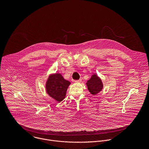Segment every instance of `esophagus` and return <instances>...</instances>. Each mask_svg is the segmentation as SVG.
I'll use <instances>...</instances> for the list:
<instances>
[{"label":"esophagus","instance_id":"1","mask_svg":"<svg viewBox=\"0 0 149 149\" xmlns=\"http://www.w3.org/2000/svg\"><path fill=\"white\" fill-rule=\"evenodd\" d=\"M74 82H75L76 83H80L81 82V79H80V80H76V81H74Z\"/></svg>","mask_w":149,"mask_h":149}]
</instances>
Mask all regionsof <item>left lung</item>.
<instances>
[{"instance_id": "8db88e82", "label": "left lung", "mask_w": 149, "mask_h": 149, "mask_svg": "<svg viewBox=\"0 0 149 149\" xmlns=\"http://www.w3.org/2000/svg\"><path fill=\"white\" fill-rule=\"evenodd\" d=\"M89 92L93 95H96L102 91L103 84L101 79L96 74H93L90 79L86 83Z\"/></svg>"}]
</instances>
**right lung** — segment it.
<instances>
[{
  "label": "right lung",
  "mask_w": 149,
  "mask_h": 149,
  "mask_svg": "<svg viewBox=\"0 0 149 149\" xmlns=\"http://www.w3.org/2000/svg\"><path fill=\"white\" fill-rule=\"evenodd\" d=\"M70 84L60 73L50 74L46 81V91L50 97L58 102H61L65 99L66 91Z\"/></svg>",
  "instance_id": "right-lung-1"
}]
</instances>
